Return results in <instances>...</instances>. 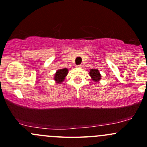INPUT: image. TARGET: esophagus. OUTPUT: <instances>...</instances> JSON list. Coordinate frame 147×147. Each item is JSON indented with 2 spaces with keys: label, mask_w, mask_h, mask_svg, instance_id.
Listing matches in <instances>:
<instances>
[{
  "label": "esophagus",
  "mask_w": 147,
  "mask_h": 147,
  "mask_svg": "<svg viewBox=\"0 0 147 147\" xmlns=\"http://www.w3.org/2000/svg\"><path fill=\"white\" fill-rule=\"evenodd\" d=\"M77 67H80H80H82V65H77Z\"/></svg>",
  "instance_id": "34e87169"
}]
</instances>
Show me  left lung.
Returning a JSON list of instances; mask_svg holds the SVG:
<instances>
[{
	"mask_svg": "<svg viewBox=\"0 0 147 147\" xmlns=\"http://www.w3.org/2000/svg\"><path fill=\"white\" fill-rule=\"evenodd\" d=\"M89 73H90V75L92 78V80H94V82H97L101 80V75H100L98 69H91Z\"/></svg>",
	"mask_w": 147,
	"mask_h": 147,
	"instance_id": "left-lung-1",
	"label": "left lung"
}]
</instances>
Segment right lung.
Segmentation results:
<instances>
[{"label":"right lung","instance_id":"1","mask_svg":"<svg viewBox=\"0 0 147 147\" xmlns=\"http://www.w3.org/2000/svg\"><path fill=\"white\" fill-rule=\"evenodd\" d=\"M68 73V69L67 68H63V69H60L56 72L55 74L54 80L55 82L58 84H60L64 81L65 77L67 76Z\"/></svg>","mask_w":147,"mask_h":147}]
</instances>
